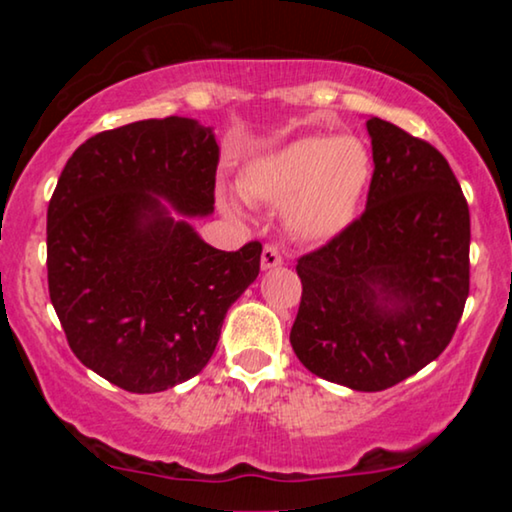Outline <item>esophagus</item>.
<instances>
[{
    "mask_svg": "<svg viewBox=\"0 0 512 512\" xmlns=\"http://www.w3.org/2000/svg\"><path fill=\"white\" fill-rule=\"evenodd\" d=\"M261 265H263V270H270V268H277V265H282V254H279V249L275 247V244H265L263 254H261Z\"/></svg>",
    "mask_w": 512,
    "mask_h": 512,
    "instance_id": "34e87169",
    "label": "esophagus"
}]
</instances>
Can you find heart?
Instances as JSON below:
<instances>
[{
    "label": "heart",
    "mask_w": 512,
    "mask_h": 512,
    "mask_svg": "<svg viewBox=\"0 0 512 512\" xmlns=\"http://www.w3.org/2000/svg\"><path fill=\"white\" fill-rule=\"evenodd\" d=\"M373 179V156L352 135H307L251 160L240 174L247 200L284 205L291 235L328 242L356 219ZM228 209H235L228 202Z\"/></svg>",
    "instance_id": "1"
}]
</instances>
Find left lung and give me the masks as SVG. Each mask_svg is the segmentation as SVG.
Listing matches in <instances>:
<instances>
[{
	"label": "left lung",
	"mask_w": 512,
	"mask_h": 512,
	"mask_svg": "<svg viewBox=\"0 0 512 512\" xmlns=\"http://www.w3.org/2000/svg\"><path fill=\"white\" fill-rule=\"evenodd\" d=\"M366 209L300 256L291 347L310 373L356 391L415 375L450 345L468 298V202L436 146L373 116Z\"/></svg>",
	"instance_id": "left-lung-1"
}]
</instances>
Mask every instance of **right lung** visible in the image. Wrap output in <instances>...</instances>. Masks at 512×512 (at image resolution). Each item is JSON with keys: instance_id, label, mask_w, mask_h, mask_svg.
Segmentation results:
<instances>
[{"instance_id": "obj_1", "label": "right lung", "mask_w": 512, "mask_h": 512, "mask_svg": "<svg viewBox=\"0 0 512 512\" xmlns=\"http://www.w3.org/2000/svg\"><path fill=\"white\" fill-rule=\"evenodd\" d=\"M216 165L212 128L149 118L86 139L48 202V293L62 331L83 366L132 394L198 375L261 270V242L209 247L157 198L209 214Z\"/></svg>"}]
</instances>
